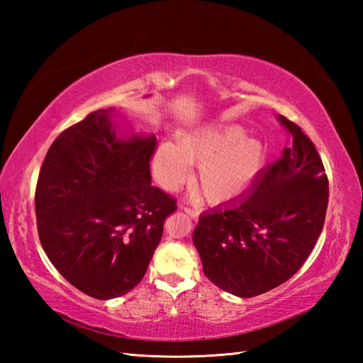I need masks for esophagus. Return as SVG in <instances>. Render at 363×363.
I'll return each mask as SVG.
<instances>
[{
    "label": "esophagus",
    "mask_w": 363,
    "mask_h": 363,
    "mask_svg": "<svg viewBox=\"0 0 363 363\" xmlns=\"http://www.w3.org/2000/svg\"><path fill=\"white\" fill-rule=\"evenodd\" d=\"M184 212H186L190 218H194V220H196V218H198V212L191 211L190 207H184Z\"/></svg>",
    "instance_id": "34e87169"
}]
</instances>
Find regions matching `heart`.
I'll return each instance as SVG.
<instances>
[{"label":"heart","mask_w":363,"mask_h":363,"mask_svg":"<svg viewBox=\"0 0 363 363\" xmlns=\"http://www.w3.org/2000/svg\"><path fill=\"white\" fill-rule=\"evenodd\" d=\"M237 125H209L162 142L154 150L151 168L160 186L176 189L199 167L196 187L207 203L218 204L237 196L262 173L267 148L256 137H245Z\"/></svg>","instance_id":"b5f03b06"}]
</instances>
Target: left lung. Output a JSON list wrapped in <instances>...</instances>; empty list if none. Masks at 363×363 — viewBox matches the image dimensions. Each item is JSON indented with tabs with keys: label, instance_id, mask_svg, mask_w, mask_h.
Listing matches in <instances>:
<instances>
[{
	"label": "left lung",
	"instance_id": "obj_1",
	"mask_svg": "<svg viewBox=\"0 0 363 363\" xmlns=\"http://www.w3.org/2000/svg\"><path fill=\"white\" fill-rule=\"evenodd\" d=\"M277 118L291 135L290 148L262 169L248 195L203 213L194 230L204 274L240 298L289 281L326 218L329 184L320 154L298 125Z\"/></svg>",
	"mask_w": 363,
	"mask_h": 363
}]
</instances>
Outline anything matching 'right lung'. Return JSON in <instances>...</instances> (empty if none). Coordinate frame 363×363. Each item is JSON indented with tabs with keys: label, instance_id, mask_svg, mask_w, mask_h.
Returning <instances> with one entry per match:
<instances>
[{
	"label": "right lung",
	"instance_id": "obj_1",
	"mask_svg": "<svg viewBox=\"0 0 363 363\" xmlns=\"http://www.w3.org/2000/svg\"><path fill=\"white\" fill-rule=\"evenodd\" d=\"M99 109L50 146L35 187L38 238L57 272L86 295L112 299L143 279L176 199L151 186L156 137H118Z\"/></svg>",
	"mask_w": 363,
	"mask_h": 363
}]
</instances>
